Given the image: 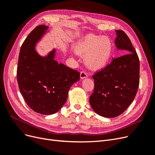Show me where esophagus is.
Here are the masks:
<instances>
[{
  "mask_svg": "<svg viewBox=\"0 0 155 155\" xmlns=\"http://www.w3.org/2000/svg\"><path fill=\"white\" fill-rule=\"evenodd\" d=\"M80 77H81V79H84L87 77V74L85 73V71H82L81 73V74H80Z\"/></svg>",
  "mask_w": 155,
  "mask_h": 155,
  "instance_id": "1",
  "label": "esophagus"
}]
</instances>
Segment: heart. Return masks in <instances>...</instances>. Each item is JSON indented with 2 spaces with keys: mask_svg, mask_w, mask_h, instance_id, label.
Segmentation results:
<instances>
[{
  "mask_svg": "<svg viewBox=\"0 0 155 155\" xmlns=\"http://www.w3.org/2000/svg\"><path fill=\"white\" fill-rule=\"evenodd\" d=\"M74 51L84 57L85 64L91 70H100L106 67L112 58L113 43L108 37L87 34L76 43Z\"/></svg>",
  "mask_w": 155,
  "mask_h": 155,
  "instance_id": "b5f03b06",
  "label": "heart"
}]
</instances>
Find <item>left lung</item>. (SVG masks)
Instances as JSON below:
<instances>
[{
  "label": "left lung",
  "mask_w": 155,
  "mask_h": 155,
  "mask_svg": "<svg viewBox=\"0 0 155 155\" xmlns=\"http://www.w3.org/2000/svg\"><path fill=\"white\" fill-rule=\"evenodd\" d=\"M117 50L128 54L112 61L93 76L94 89L89 98L90 105L98 115L115 117L121 115L133 102L139 85L140 62L130 39L121 31H116Z\"/></svg>",
  "instance_id": "obj_1"
}]
</instances>
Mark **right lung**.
<instances>
[{
  "label": "right lung",
  "instance_id": "1",
  "mask_svg": "<svg viewBox=\"0 0 155 155\" xmlns=\"http://www.w3.org/2000/svg\"><path fill=\"white\" fill-rule=\"evenodd\" d=\"M48 31L44 25L28 34L20 48L17 81L20 93L32 110L43 115L58 112L68 98L69 89L80 79V73L58 63L54 48L47 55H40L36 44Z\"/></svg>",
  "mask_w": 155,
  "mask_h": 155
}]
</instances>
